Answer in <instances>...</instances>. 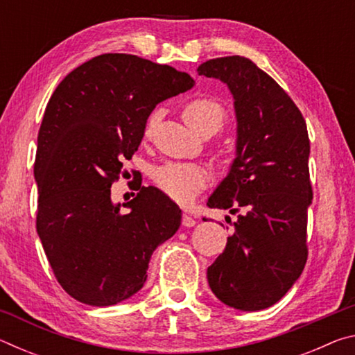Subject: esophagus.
<instances>
[{"label":"esophagus","mask_w":355,"mask_h":355,"mask_svg":"<svg viewBox=\"0 0 355 355\" xmlns=\"http://www.w3.org/2000/svg\"><path fill=\"white\" fill-rule=\"evenodd\" d=\"M182 224L184 225V227H194L197 222H196V219L192 218V216H189V214H183V219H182Z\"/></svg>","instance_id":"34e87169"}]
</instances>
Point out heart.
Segmentation results:
<instances>
[{"label": "heart", "instance_id": "heart-1", "mask_svg": "<svg viewBox=\"0 0 355 355\" xmlns=\"http://www.w3.org/2000/svg\"><path fill=\"white\" fill-rule=\"evenodd\" d=\"M159 114L153 112L148 119L147 130L156 123ZM183 119L196 133L220 130L225 120V110L219 101L202 97L189 101L183 107ZM153 182L158 188L182 205H188L208 183V172L205 167L192 163H166L153 171Z\"/></svg>", "mask_w": 355, "mask_h": 355}]
</instances>
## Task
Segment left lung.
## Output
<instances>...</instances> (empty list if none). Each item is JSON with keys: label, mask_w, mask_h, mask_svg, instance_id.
<instances>
[{"label": "left lung", "mask_w": 355, "mask_h": 355, "mask_svg": "<svg viewBox=\"0 0 355 355\" xmlns=\"http://www.w3.org/2000/svg\"><path fill=\"white\" fill-rule=\"evenodd\" d=\"M197 71L225 84L236 117L235 159L207 205L238 219L225 250L208 268V285L232 309H268L307 261L313 197L307 125L284 89L248 58L209 59Z\"/></svg>", "instance_id": "obj_1"}]
</instances>
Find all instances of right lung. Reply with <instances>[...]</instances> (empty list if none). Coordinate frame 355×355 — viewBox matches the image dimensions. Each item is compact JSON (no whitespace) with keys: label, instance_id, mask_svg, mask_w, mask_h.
Wrapping results in <instances>:
<instances>
[{"label":"right lung","instance_id":"add662e5","mask_svg":"<svg viewBox=\"0 0 355 355\" xmlns=\"http://www.w3.org/2000/svg\"><path fill=\"white\" fill-rule=\"evenodd\" d=\"M194 84L171 65L107 53L71 70L48 101L34 163L37 233L58 282L80 302L107 307L136 294L155 249L182 224V209L155 186L120 205L111 184L156 105Z\"/></svg>","mask_w":355,"mask_h":355}]
</instances>
